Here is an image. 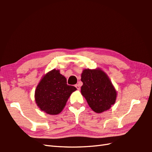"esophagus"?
<instances>
[{
  "instance_id": "esophagus-1",
  "label": "esophagus",
  "mask_w": 152,
  "mask_h": 152,
  "mask_svg": "<svg viewBox=\"0 0 152 152\" xmlns=\"http://www.w3.org/2000/svg\"><path fill=\"white\" fill-rule=\"evenodd\" d=\"M75 87H76V88H77V89H78V90H80V86L79 84H76V85L75 86Z\"/></svg>"
}]
</instances>
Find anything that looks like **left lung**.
<instances>
[{
    "label": "left lung",
    "instance_id": "left-lung-1",
    "mask_svg": "<svg viewBox=\"0 0 152 152\" xmlns=\"http://www.w3.org/2000/svg\"><path fill=\"white\" fill-rule=\"evenodd\" d=\"M81 81L82 95L93 111L102 113L115 104L117 91L107 74L101 69H84Z\"/></svg>",
    "mask_w": 152,
    "mask_h": 152
}]
</instances>
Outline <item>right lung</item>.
I'll return each mask as SVG.
<instances>
[{"instance_id": "1", "label": "right lung", "mask_w": 152, "mask_h": 152, "mask_svg": "<svg viewBox=\"0 0 152 152\" xmlns=\"http://www.w3.org/2000/svg\"><path fill=\"white\" fill-rule=\"evenodd\" d=\"M74 86L66 84L59 70L53 69L43 76L35 90V102L42 111L50 115L62 112L69 96L75 91Z\"/></svg>"}]
</instances>
